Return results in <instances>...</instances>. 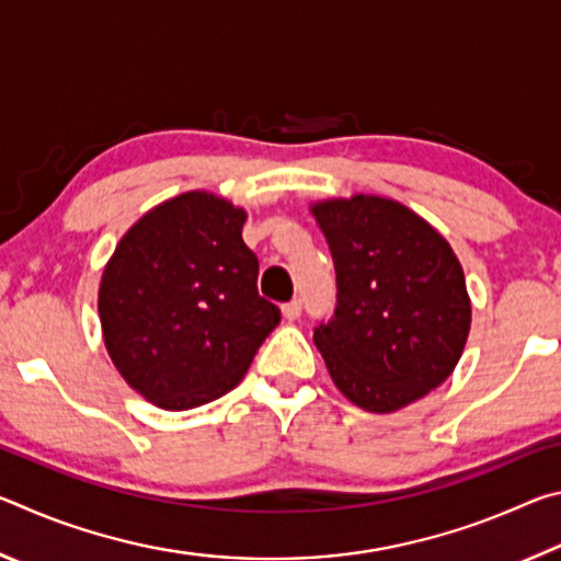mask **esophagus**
Masks as SVG:
<instances>
[{
    "label": "esophagus",
    "mask_w": 561,
    "mask_h": 561,
    "mask_svg": "<svg viewBox=\"0 0 561 561\" xmlns=\"http://www.w3.org/2000/svg\"><path fill=\"white\" fill-rule=\"evenodd\" d=\"M282 314H284V319H289V321L299 319V314H301V299H291V301L284 304Z\"/></svg>",
    "instance_id": "esophagus-1"
}]
</instances>
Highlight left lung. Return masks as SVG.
Segmentation results:
<instances>
[{
  "label": "left lung",
  "mask_w": 561,
  "mask_h": 561,
  "mask_svg": "<svg viewBox=\"0 0 561 561\" xmlns=\"http://www.w3.org/2000/svg\"><path fill=\"white\" fill-rule=\"evenodd\" d=\"M336 270V307L314 344L339 391L391 413L438 388L470 331L462 267L433 227L386 197L314 207Z\"/></svg>",
  "instance_id": "1"
}]
</instances>
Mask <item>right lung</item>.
I'll return each mask as SVG.
<instances>
[{
    "mask_svg": "<svg viewBox=\"0 0 561 561\" xmlns=\"http://www.w3.org/2000/svg\"><path fill=\"white\" fill-rule=\"evenodd\" d=\"M244 213L185 193L140 217L101 279L103 339L121 376L168 411H187L242 381L279 324L260 297V260L242 240Z\"/></svg>",
    "mask_w": 561,
    "mask_h": 561,
    "instance_id": "right-lung-1",
    "label": "right lung"
}]
</instances>
